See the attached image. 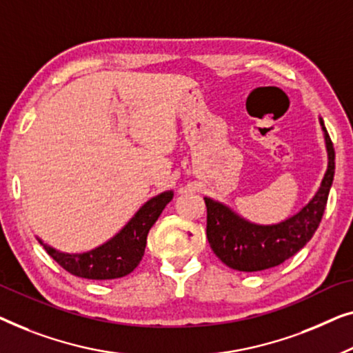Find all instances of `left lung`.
<instances>
[{
	"mask_svg": "<svg viewBox=\"0 0 353 353\" xmlns=\"http://www.w3.org/2000/svg\"><path fill=\"white\" fill-rule=\"evenodd\" d=\"M327 148V170L321 185L309 205L290 219L276 225L251 224L227 206L205 198L206 236L214 254L230 269L240 272H259L276 267L304 248L319 228L323 217L327 195L334 177V147L323 120Z\"/></svg>",
	"mask_w": 353,
	"mask_h": 353,
	"instance_id": "obj_1",
	"label": "left lung"
}]
</instances>
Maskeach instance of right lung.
Listing matches in <instances>:
<instances>
[{
  "label": "right lung",
  "instance_id": "1",
  "mask_svg": "<svg viewBox=\"0 0 353 353\" xmlns=\"http://www.w3.org/2000/svg\"><path fill=\"white\" fill-rule=\"evenodd\" d=\"M172 200V192H163L148 200L123 230L96 250L83 254H65L39 241L48 254L68 274L88 280H113L136 269L145 252L147 235L152 225Z\"/></svg>",
  "mask_w": 353,
  "mask_h": 353
}]
</instances>
